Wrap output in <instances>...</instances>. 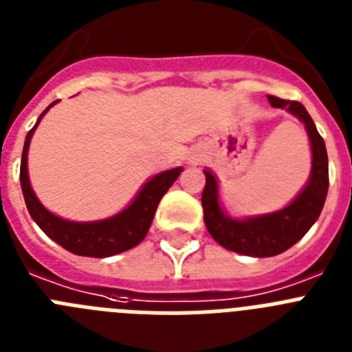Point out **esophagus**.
I'll use <instances>...</instances> for the list:
<instances>
[{"label": "esophagus", "instance_id": "1", "mask_svg": "<svg viewBox=\"0 0 352 352\" xmlns=\"http://www.w3.org/2000/svg\"><path fill=\"white\" fill-rule=\"evenodd\" d=\"M192 164H197V162H201V155H192Z\"/></svg>", "mask_w": 352, "mask_h": 352}]
</instances>
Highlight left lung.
Masks as SVG:
<instances>
[{"mask_svg":"<svg viewBox=\"0 0 352 352\" xmlns=\"http://www.w3.org/2000/svg\"><path fill=\"white\" fill-rule=\"evenodd\" d=\"M272 107L285 109L301 121L309 133L312 169L309 182L285 208L273 213L232 219L223 211L219 195V179L211 169H204L206 185L203 190L204 223L211 238L227 250L250 257L278 256L298 243L321 214L328 194V153L312 118L300 102L282 100L268 95Z\"/></svg>","mask_w":352,"mask_h":352,"instance_id":"left-lung-1","label":"left lung"}]
</instances>
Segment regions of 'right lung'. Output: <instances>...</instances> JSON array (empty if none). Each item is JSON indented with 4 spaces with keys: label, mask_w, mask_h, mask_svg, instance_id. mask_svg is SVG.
Instances as JSON below:
<instances>
[{
    "label": "right lung",
    "mask_w": 352,
    "mask_h": 352,
    "mask_svg": "<svg viewBox=\"0 0 352 352\" xmlns=\"http://www.w3.org/2000/svg\"><path fill=\"white\" fill-rule=\"evenodd\" d=\"M56 104L58 100L52 102L40 114L35 126L28 132L26 141H24L23 158H21V186H23L24 201H26L31 219L35 220L36 226L52 241H56L65 250L72 252L76 256L104 259V257L116 256L121 252L130 250L146 238L160 199L178 179L183 167H174V169L155 174L153 178H149L141 186V190L132 199L129 206L109 219L95 220V222H74V220L61 219L40 203L35 190L31 188L30 174H28V151H30L31 138L45 113Z\"/></svg>",
    "instance_id": "obj_1"
}]
</instances>
